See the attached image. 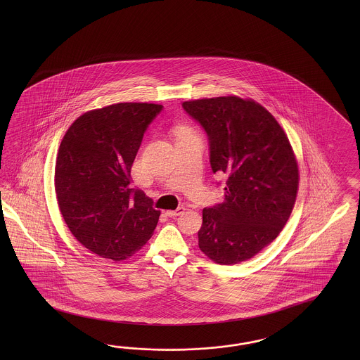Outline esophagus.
<instances>
[{"label":"esophagus","instance_id":"obj_1","mask_svg":"<svg viewBox=\"0 0 360 360\" xmlns=\"http://www.w3.org/2000/svg\"><path fill=\"white\" fill-rule=\"evenodd\" d=\"M185 212V207H178L174 211H166V215L169 217V218H176V217H179V215H182Z\"/></svg>","mask_w":360,"mask_h":360}]
</instances>
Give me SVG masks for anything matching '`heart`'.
Returning <instances> with one entry per match:
<instances>
[{"label": "heart", "mask_w": 360, "mask_h": 360, "mask_svg": "<svg viewBox=\"0 0 360 360\" xmlns=\"http://www.w3.org/2000/svg\"><path fill=\"white\" fill-rule=\"evenodd\" d=\"M184 133H190V131H188V128H185V127H182V128H179V129H178V134H184Z\"/></svg>", "instance_id": "b5f03b06"}]
</instances>
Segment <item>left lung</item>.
<instances>
[{
    "instance_id": "1",
    "label": "left lung",
    "mask_w": 360,
    "mask_h": 360,
    "mask_svg": "<svg viewBox=\"0 0 360 360\" xmlns=\"http://www.w3.org/2000/svg\"><path fill=\"white\" fill-rule=\"evenodd\" d=\"M208 137L214 173L227 178L224 202L203 208L200 251L221 265L253 257L281 232L295 207L298 166L280 124L238 96L182 103Z\"/></svg>"
}]
</instances>
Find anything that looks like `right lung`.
<instances>
[{
  "mask_svg": "<svg viewBox=\"0 0 360 360\" xmlns=\"http://www.w3.org/2000/svg\"><path fill=\"white\" fill-rule=\"evenodd\" d=\"M160 104L119 103L86 112L60 142L55 193L67 227L87 250L104 259H128L150 239L160 211L131 169Z\"/></svg>",
  "mask_w": 360,
  "mask_h": 360,
  "instance_id": "add662e5",
  "label": "right lung"
}]
</instances>
